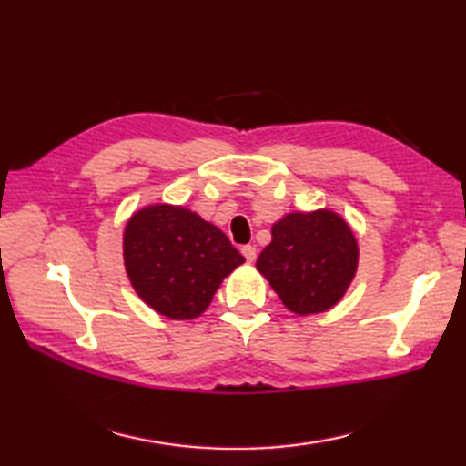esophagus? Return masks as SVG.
I'll use <instances>...</instances> for the list:
<instances>
[{
  "label": "esophagus",
  "instance_id": "34e87169",
  "mask_svg": "<svg viewBox=\"0 0 466 466\" xmlns=\"http://www.w3.org/2000/svg\"><path fill=\"white\" fill-rule=\"evenodd\" d=\"M242 254H244V258L248 260V262H254L256 260V256H258V250H256V246H252V244H246V246H242Z\"/></svg>",
  "mask_w": 466,
  "mask_h": 466
}]
</instances>
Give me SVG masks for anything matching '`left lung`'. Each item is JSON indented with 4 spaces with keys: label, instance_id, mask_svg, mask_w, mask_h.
<instances>
[{
    "label": "left lung",
    "instance_id": "1",
    "mask_svg": "<svg viewBox=\"0 0 466 466\" xmlns=\"http://www.w3.org/2000/svg\"><path fill=\"white\" fill-rule=\"evenodd\" d=\"M356 264L359 246L349 224L334 212L319 210L276 222L256 268L292 312L314 314L342 299Z\"/></svg>",
    "mask_w": 466,
    "mask_h": 466
}]
</instances>
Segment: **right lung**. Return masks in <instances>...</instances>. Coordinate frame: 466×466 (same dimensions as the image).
<instances>
[{
  "label": "right lung",
  "instance_id": "right-lung-1",
  "mask_svg": "<svg viewBox=\"0 0 466 466\" xmlns=\"http://www.w3.org/2000/svg\"><path fill=\"white\" fill-rule=\"evenodd\" d=\"M126 270L140 299L167 319L202 314L244 262L222 230L180 206H147L124 232Z\"/></svg>",
  "mask_w": 466,
  "mask_h": 466
}]
</instances>
